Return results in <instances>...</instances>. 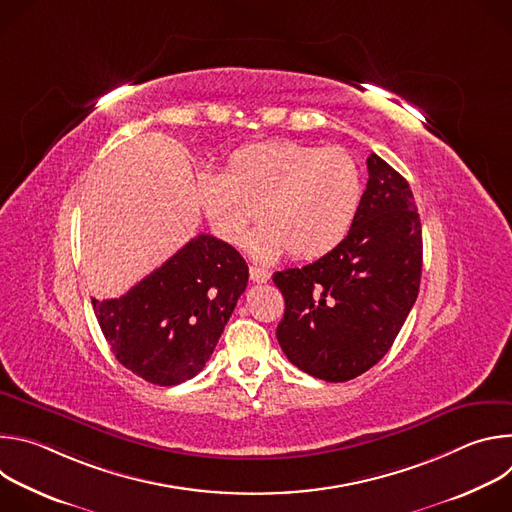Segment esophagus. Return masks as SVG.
<instances>
[{
  "mask_svg": "<svg viewBox=\"0 0 512 512\" xmlns=\"http://www.w3.org/2000/svg\"><path fill=\"white\" fill-rule=\"evenodd\" d=\"M249 277H251V281H255V283H265V281H269L271 273H269L267 269H261V267L251 265V267H249Z\"/></svg>",
  "mask_w": 512,
  "mask_h": 512,
  "instance_id": "1",
  "label": "esophagus"
}]
</instances>
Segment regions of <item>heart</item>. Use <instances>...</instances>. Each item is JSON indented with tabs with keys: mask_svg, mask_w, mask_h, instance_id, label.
Returning a JSON list of instances; mask_svg holds the SVG:
<instances>
[{
	"mask_svg": "<svg viewBox=\"0 0 512 512\" xmlns=\"http://www.w3.org/2000/svg\"><path fill=\"white\" fill-rule=\"evenodd\" d=\"M198 194L212 227L239 245L261 206L265 223L249 237L255 259L289 251L318 259L334 251L356 218L362 178L340 148H316L294 139L251 143L231 154L225 174L204 172Z\"/></svg>",
	"mask_w": 512,
	"mask_h": 512,
	"instance_id": "obj_1",
	"label": "heart"
}]
</instances>
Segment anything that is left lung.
Wrapping results in <instances>:
<instances>
[{
	"mask_svg": "<svg viewBox=\"0 0 512 512\" xmlns=\"http://www.w3.org/2000/svg\"><path fill=\"white\" fill-rule=\"evenodd\" d=\"M346 239L298 269L273 273L285 300L277 342L291 364L350 381L389 352L421 281V223L407 180L377 154Z\"/></svg>",
	"mask_w": 512,
	"mask_h": 512,
	"instance_id": "1",
	"label": "left lung"
}]
</instances>
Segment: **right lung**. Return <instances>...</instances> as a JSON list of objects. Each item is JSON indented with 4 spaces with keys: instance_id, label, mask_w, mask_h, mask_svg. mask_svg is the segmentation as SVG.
Returning <instances> with one entry per match:
<instances>
[{
    "instance_id": "add662e5",
    "label": "right lung",
    "mask_w": 512,
    "mask_h": 512,
    "mask_svg": "<svg viewBox=\"0 0 512 512\" xmlns=\"http://www.w3.org/2000/svg\"><path fill=\"white\" fill-rule=\"evenodd\" d=\"M249 267L235 247L198 235L115 300L93 308L115 358L152 385L196 377L247 287Z\"/></svg>"
}]
</instances>
